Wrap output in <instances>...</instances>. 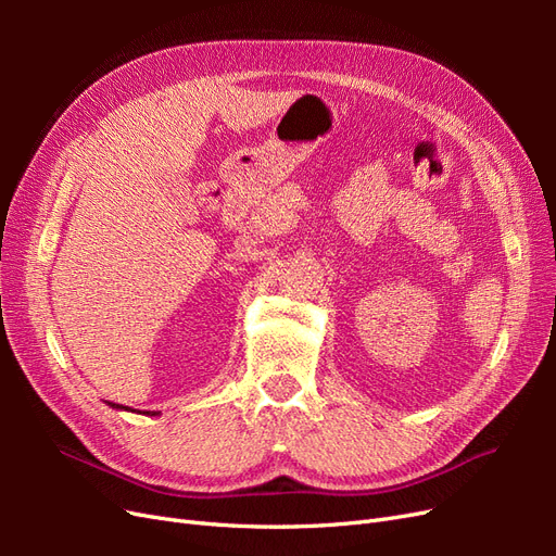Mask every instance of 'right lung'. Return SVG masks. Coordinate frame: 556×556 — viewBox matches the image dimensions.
Segmentation results:
<instances>
[{
    "label": "right lung",
    "instance_id": "1",
    "mask_svg": "<svg viewBox=\"0 0 556 556\" xmlns=\"http://www.w3.org/2000/svg\"><path fill=\"white\" fill-rule=\"evenodd\" d=\"M113 408H121V406H115V403H113ZM150 415H157V413H150Z\"/></svg>",
    "mask_w": 556,
    "mask_h": 556
}]
</instances>
